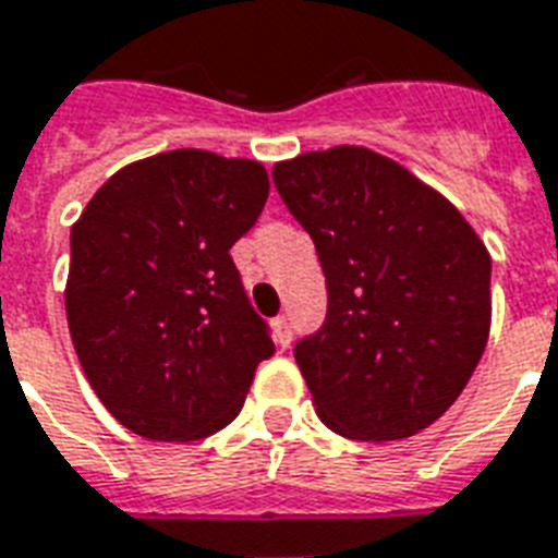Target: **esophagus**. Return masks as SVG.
I'll return each mask as SVG.
<instances>
[{
  "mask_svg": "<svg viewBox=\"0 0 558 558\" xmlns=\"http://www.w3.org/2000/svg\"><path fill=\"white\" fill-rule=\"evenodd\" d=\"M271 327H275V341H278L280 348H287L289 341H292V324H289L287 315H278Z\"/></svg>",
  "mask_w": 558,
  "mask_h": 558,
  "instance_id": "34e87169",
  "label": "esophagus"
}]
</instances>
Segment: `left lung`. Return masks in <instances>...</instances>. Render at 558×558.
Wrapping results in <instances>:
<instances>
[{"mask_svg": "<svg viewBox=\"0 0 558 558\" xmlns=\"http://www.w3.org/2000/svg\"><path fill=\"white\" fill-rule=\"evenodd\" d=\"M271 179L327 278L324 327L295 344L322 423L367 442L428 428L489 339L493 260L475 228L367 147L301 153Z\"/></svg>", "mask_w": 558, "mask_h": 558, "instance_id": "obj_1", "label": "left lung"}]
</instances>
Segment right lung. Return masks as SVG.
Wrapping results in <instances>:
<instances>
[{"label":"right lung","mask_w":558,"mask_h":558,"mask_svg":"<svg viewBox=\"0 0 558 558\" xmlns=\"http://www.w3.org/2000/svg\"><path fill=\"white\" fill-rule=\"evenodd\" d=\"M266 196L260 161L170 150L109 177L72 226L74 350L138 437L187 442L226 428L275 353L228 254Z\"/></svg>","instance_id":"obj_1"}]
</instances>
